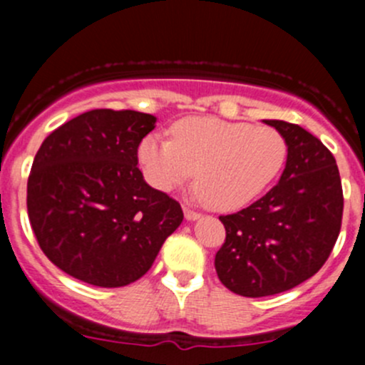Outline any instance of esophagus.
<instances>
[{
    "instance_id": "esophagus-1",
    "label": "esophagus",
    "mask_w": 365,
    "mask_h": 365,
    "mask_svg": "<svg viewBox=\"0 0 365 365\" xmlns=\"http://www.w3.org/2000/svg\"><path fill=\"white\" fill-rule=\"evenodd\" d=\"M183 215H185L187 220H197L201 217V213L194 212L189 205H183Z\"/></svg>"
}]
</instances>
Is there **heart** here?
Here are the masks:
<instances>
[{
    "instance_id": "b5f03b06",
    "label": "heart",
    "mask_w": 365,
    "mask_h": 365,
    "mask_svg": "<svg viewBox=\"0 0 365 365\" xmlns=\"http://www.w3.org/2000/svg\"><path fill=\"white\" fill-rule=\"evenodd\" d=\"M138 159L155 189L168 192L194 175L206 206L237 210L251 203L277 176L286 145L270 127L190 118L173 127V141L157 134L143 138Z\"/></svg>"
}]
</instances>
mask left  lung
<instances>
[{"label":"left lung","instance_id":"left-lung-1","mask_svg":"<svg viewBox=\"0 0 365 365\" xmlns=\"http://www.w3.org/2000/svg\"><path fill=\"white\" fill-rule=\"evenodd\" d=\"M288 146L279 183L261 200L219 217L226 242L215 254L220 282L242 297H270L307 281L325 264L341 231L336 159L300 125L263 120Z\"/></svg>","mask_w":365,"mask_h":365}]
</instances>
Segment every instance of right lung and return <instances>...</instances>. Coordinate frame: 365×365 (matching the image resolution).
<instances>
[{"label":"right lung","instance_id":"add662e5","mask_svg":"<svg viewBox=\"0 0 365 365\" xmlns=\"http://www.w3.org/2000/svg\"><path fill=\"white\" fill-rule=\"evenodd\" d=\"M157 118L93 109L51 132L28 178V215L43 254L88 284L120 288L150 270L182 224V206L152 189L138 148Z\"/></svg>","mask_w":365,"mask_h":365}]
</instances>
